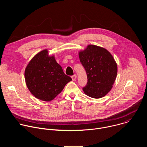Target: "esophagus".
<instances>
[{
    "label": "esophagus",
    "mask_w": 147,
    "mask_h": 147,
    "mask_svg": "<svg viewBox=\"0 0 147 147\" xmlns=\"http://www.w3.org/2000/svg\"><path fill=\"white\" fill-rule=\"evenodd\" d=\"M76 78H77V76H76V74H74V75H73V76H71V78H72L73 81H75L76 79Z\"/></svg>",
    "instance_id": "obj_1"
}]
</instances>
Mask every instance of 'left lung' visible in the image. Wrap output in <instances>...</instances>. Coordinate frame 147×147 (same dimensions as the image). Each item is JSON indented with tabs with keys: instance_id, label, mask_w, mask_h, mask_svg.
I'll return each instance as SVG.
<instances>
[{
	"instance_id": "obj_1",
	"label": "left lung",
	"mask_w": 147,
	"mask_h": 147,
	"mask_svg": "<svg viewBox=\"0 0 147 147\" xmlns=\"http://www.w3.org/2000/svg\"><path fill=\"white\" fill-rule=\"evenodd\" d=\"M79 58L87 75L88 82L82 88L93 98L105 96L113 87L117 73L116 63L111 53L103 48L89 45L79 52Z\"/></svg>"
}]
</instances>
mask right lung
<instances>
[{"instance_id":"1","label":"right lung","mask_w":147,"mask_h":147,"mask_svg":"<svg viewBox=\"0 0 147 147\" xmlns=\"http://www.w3.org/2000/svg\"><path fill=\"white\" fill-rule=\"evenodd\" d=\"M24 76L31 93L35 98L47 102L53 100L72 80L64 73L55 56L48 55L47 49L32 57L26 68Z\"/></svg>"}]
</instances>
